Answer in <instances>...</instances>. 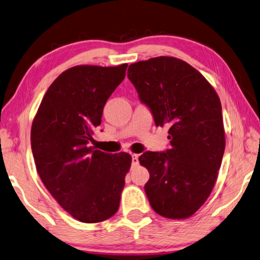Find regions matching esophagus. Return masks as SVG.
I'll use <instances>...</instances> for the list:
<instances>
[{
    "label": "esophagus",
    "mask_w": 260,
    "mask_h": 260,
    "mask_svg": "<svg viewBox=\"0 0 260 260\" xmlns=\"http://www.w3.org/2000/svg\"><path fill=\"white\" fill-rule=\"evenodd\" d=\"M138 162H139V155L132 154V165H138Z\"/></svg>",
    "instance_id": "34e87169"
}]
</instances>
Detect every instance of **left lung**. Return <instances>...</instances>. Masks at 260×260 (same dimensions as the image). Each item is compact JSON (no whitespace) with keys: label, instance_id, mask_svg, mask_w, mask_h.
<instances>
[{"label":"left lung","instance_id":"8db88e82","mask_svg":"<svg viewBox=\"0 0 260 260\" xmlns=\"http://www.w3.org/2000/svg\"><path fill=\"white\" fill-rule=\"evenodd\" d=\"M127 74L155 126H169L171 147L139 157L150 172L145 192L159 215L186 219L209 197L222 161L226 141L219 96L196 69L178 58L138 61Z\"/></svg>","mask_w":260,"mask_h":260}]
</instances>
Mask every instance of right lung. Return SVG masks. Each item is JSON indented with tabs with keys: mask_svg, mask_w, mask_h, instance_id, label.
<instances>
[{
	"mask_svg": "<svg viewBox=\"0 0 260 260\" xmlns=\"http://www.w3.org/2000/svg\"><path fill=\"white\" fill-rule=\"evenodd\" d=\"M127 64L68 69L50 85L34 117L30 144L46 189L76 220L96 223L117 212L132 157L89 146L107 100Z\"/></svg>",
	"mask_w": 260,
	"mask_h": 260,
	"instance_id": "add662e5",
	"label": "right lung"
}]
</instances>
